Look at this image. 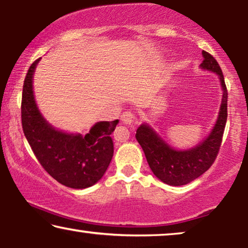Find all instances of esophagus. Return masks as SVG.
I'll use <instances>...</instances> for the list:
<instances>
[{
    "instance_id": "esophagus-1",
    "label": "esophagus",
    "mask_w": 248,
    "mask_h": 248,
    "mask_svg": "<svg viewBox=\"0 0 248 248\" xmlns=\"http://www.w3.org/2000/svg\"><path fill=\"white\" fill-rule=\"evenodd\" d=\"M135 118H137V117H135V115L130 110L124 111V113L122 114V116H121L122 122H123L124 124H128V125H131L132 123H133V122L135 121Z\"/></svg>"
}]
</instances>
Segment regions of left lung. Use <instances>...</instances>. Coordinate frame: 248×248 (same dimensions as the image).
Segmentation results:
<instances>
[{
  "mask_svg": "<svg viewBox=\"0 0 248 248\" xmlns=\"http://www.w3.org/2000/svg\"><path fill=\"white\" fill-rule=\"evenodd\" d=\"M202 69L219 76L223 93L219 116L209 137L188 150H176L159 137L148 124H142L137 130L135 138L143 149L149 167L161 182L171 186L188 184L208 170L215 162L221 145L227 122V99L228 93L222 71L211 54L202 52Z\"/></svg>",
  "mask_w": 248,
  "mask_h": 248,
  "instance_id": "1",
  "label": "left lung"
}]
</instances>
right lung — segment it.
Instances as JSON below:
<instances>
[{"label": "right lung", "mask_w": 248, "mask_h": 248, "mask_svg": "<svg viewBox=\"0 0 248 248\" xmlns=\"http://www.w3.org/2000/svg\"><path fill=\"white\" fill-rule=\"evenodd\" d=\"M39 60L30 65L22 89L21 122L28 143L43 168L61 184L87 188L103 177L114 155L110 134L118 120L98 122L86 135L54 128L37 107L32 77Z\"/></svg>", "instance_id": "1"}]
</instances>
